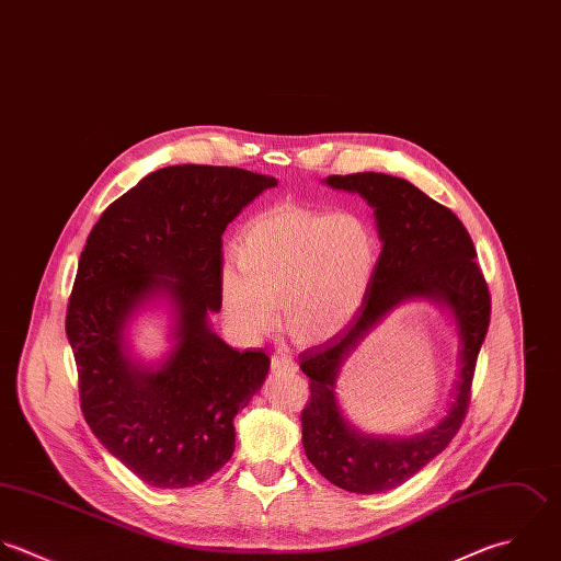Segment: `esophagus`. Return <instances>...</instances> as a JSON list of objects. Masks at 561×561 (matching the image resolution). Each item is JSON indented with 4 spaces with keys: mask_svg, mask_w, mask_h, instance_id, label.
I'll return each mask as SVG.
<instances>
[{
    "mask_svg": "<svg viewBox=\"0 0 561 561\" xmlns=\"http://www.w3.org/2000/svg\"><path fill=\"white\" fill-rule=\"evenodd\" d=\"M272 370L274 373L294 374L298 370V364L294 362V357L287 351H276L272 355Z\"/></svg>",
    "mask_w": 561,
    "mask_h": 561,
    "instance_id": "1",
    "label": "esophagus"
}]
</instances>
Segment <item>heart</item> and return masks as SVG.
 I'll return each mask as SVG.
<instances>
[{
    "label": "heart",
    "instance_id": "b5f03b06",
    "mask_svg": "<svg viewBox=\"0 0 561 561\" xmlns=\"http://www.w3.org/2000/svg\"><path fill=\"white\" fill-rule=\"evenodd\" d=\"M378 259V234L366 215L276 204L241 230L239 267L219 272L221 316L239 337L259 340L274 329L280 300L298 340H331L362 311Z\"/></svg>",
    "mask_w": 561,
    "mask_h": 561
}]
</instances>
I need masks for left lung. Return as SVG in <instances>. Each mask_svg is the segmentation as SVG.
Returning a JSON list of instances; mask_svg holds the SVG:
<instances>
[{
  "mask_svg": "<svg viewBox=\"0 0 561 561\" xmlns=\"http://www.w3.org/2000/svg\"><path fill=\"white\" fill-rule=\"evenodd\" d=\"M331 187L357 191L374 208L382 241L368 298L353 324L300 357L311 398L302 409V444L309 461L333 485L355 494L393 490L437 457L468 413L477 357L490 327L492 298L477 250L461 219L409 181L387 174L329 176ZM431 297L451 307L460 336V380L449 415L428 434L409 440L370 438L341 415L334 382L343 359L393 306Z\"/></svg>",
  "mask_w": 561,
  "mask_h": 561,
  "instance_id": "8db88e82",
  "label": "left lung"
}]
</instances>
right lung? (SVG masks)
Returning <instances> with one entry per match:
<instances>
[{
  "label": "right lung",
  "instance_id": "1",
  "mask_svg": "<svg viewBox=\"0 0 561 561\" xmlns=\"http://www.w3.org/2000/svg\"><path fill=\"white\" fill-rule=\"evenodd\" d=\"M276 179L239 168L172 165L117 197L87 237L67 305L80 409L95 437L141 481L181 490L234 450V415L270 370L263 351H232L208 329L219 311L221 234ZM168 293L178 346L159 371L135 367L123 329Z\"/></svg>",
  "mask_w": 561,
  "mask_h": 561
}]
</instances>
